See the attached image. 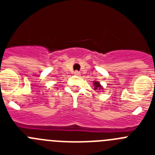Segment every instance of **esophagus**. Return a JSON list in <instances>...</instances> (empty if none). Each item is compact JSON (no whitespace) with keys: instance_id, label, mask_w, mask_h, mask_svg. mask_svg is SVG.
Wrapping results in <instances>:
<instances>
[{"instance_id":"esophagus-1","label":"esophagus","mask_w":155,"mask_h":155,"mask_svg":"<svg viewBox=\"0 0 155 155\" xmlns=\"http://www.w3.org/2000/svg\"><path fill=\"white\" fill-rule=\"evenodd\" d=\"M74 74L76 75V76H80L81 73H80V72H79V71H74Z\"/></svg>"}]
</instances>
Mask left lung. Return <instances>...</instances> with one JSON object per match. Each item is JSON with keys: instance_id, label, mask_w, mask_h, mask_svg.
<instances>
[{"instance_id": "1", "label": "left lung", "mask_w": 155, "mask_h": 155, "mask_svg": "<svg viewBox=\"0 0 155 155\" xmlns=\"http://www.w3.org/2000/svg\"><path fill=\"white\" fill-rule=\"evenodd\" d=\"M94 90H101L102 89V87L101 86V84H99L98 81H94Z\"/></svg>"}]
</instances>
